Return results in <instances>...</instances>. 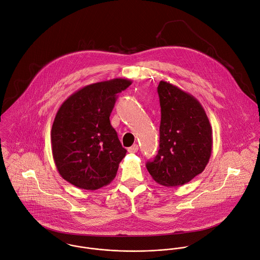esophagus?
Wrapping results in <instances>:
<instances>
[{
  "mask_svg": "<svg viewBox=\"0 0 260 260\" xmlns=\"http://www.w3.org/2000/svg\"><path fill=\"white\" fill-rule=\"evenodd\" d=\"M138 149H139L138 145H137V144H134V145H132L131 147L128 148V152H129V153H136V152L138 151Z\"/></svg>",
  "mask_w": 260,
  "mask_h": 260,
  "instance_id": "34e87169",
  "label": "esophagus"
}]
</instances>
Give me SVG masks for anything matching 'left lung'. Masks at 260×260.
Masks as SVG:
<instances>
[{"label": "left lung", "instance_id": "left-lung-1", "mask_svg": "<svg viewBox=\"0 0 260 260\" xmlns=\"http://www.w3.org/2000/svg\"><path fill=\"white\" fill-rule=\"evenodd\" d=\"M157 91L161 107L160 149L146 167L161 185H184L209 162L212 128L204 108L191 94L163 80Z\"/></svg>", "mask_w": 260, "mask_h": 260}]
</instances>
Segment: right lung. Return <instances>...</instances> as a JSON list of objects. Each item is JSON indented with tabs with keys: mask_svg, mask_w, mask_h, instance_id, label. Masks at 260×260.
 <instances>
[{
	"mask_svg": "<svg viewBox=\"0 0 260 260\" xmlns=\"http://www.w3.org/2000/svg\"><path fill=\"white\" fill-rule=\"evenodd\" d=\"M132 84L116 78L87 85L60 106L51 130L53 158L61 177L81 189L96 190L115 178L127 150L110 123L117 93Z\"/></svg>",
	"mask_w": 260,
	"mask_h": 260,
	"instance_id": "obj_1",
	"label": "right lung"
}]
</instances>
